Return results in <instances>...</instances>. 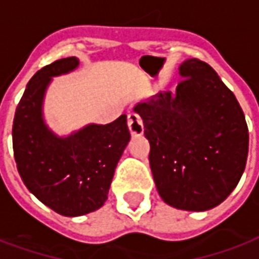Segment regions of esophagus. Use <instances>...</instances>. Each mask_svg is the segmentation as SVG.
I'll return each instance as SVG.
<instances>
[{"instance_id":"obj_1","label":"esophagus","mask_w":259,"mask_h":259,"mask_svg":"<svg viewBox=\"0 0 259 259\" xmlns=\"http://www.w3.org/2000/svg\"><path fill=\"white\" fill-rule=\"evenodd\" d=\"M127 126H129L130 135L132 136H141L144 132L143 127V120L140 119V116L135 112L127 115Z\"/></svg>"}]
</instances>
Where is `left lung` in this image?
I'll return each instance as SVG.
<instances>
[{
    "instance_id": "obj_1",
    "label": "left lung",
    "mask_w": 259,
    "mask_h": 259,
    "mask_svg": "<svg viewBox=\"0 0 259 259\" xmlns=\"http://www.w3.org/2000/svg\"><path fill=\"white\" fill-rule=\"evenodd\" d=\"M176 93L139 103L149 166L160 198L181 210L215 207L236 188L248 155V127L235 95L207 63L188 59Z\"/></svg>"
}]
</instances>
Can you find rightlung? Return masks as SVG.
<instances>
[{
  "label": "right lung",
  "mask_w": 259,
  "mask_h": 259,
  "mask_svg": "<svg viewBox=\"0 0 259 259\" xmlns=\"http://www.w3.org/2000/svg\"><path fill=\"white\" fill-rule=\"evenodd\" d=\"M79 64L76 57L53 61L35 72L23 93L12 126L17 171L30 192L53 211L78 217L108 198L115 167L130 140L126 115L108 124H88L59 137L44 122L42 103L52 76Z\"/></svg>",
  "instance_id": "obj_1"
}]
</instances>
